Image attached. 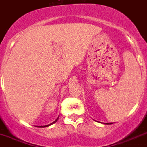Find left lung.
Listing matches in <instances>:
<instances>
[{
	"instance_id": "8db88e82",
	"label": "left lung",
	"mask_w": 147,
	"mask_h": 147,
	"mask_svg": "<svg viewBox=\"0 0 147 147\" xmlns=\"http://www.w3.org/2000/svg\"><path fill=\"white\" fill-rule=\"evenodd\" d=\"M106 124H107V125H109V124H112V123H106Z\"/></svg>"
}]
</instances>
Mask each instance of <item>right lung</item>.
Returning <instances> with one entry per match:
<instances>
[{
    "label": "right lung",
    "instance_id": "right-lung-1",
    "mask_svg": "<svg viewBox=\"0 0 147 147\" xmlns=\"http://www.w3.org/2000/svg\"><path fill=\"white\" fill-rule=\"evenodd\" d=\"M59 117H57V120H55L54 122H53V123H51V124H49V125H44V126H38V127H48V126L51 125H52V124H53V123H56V122H57V120H58V119H59Z\"/></svg>",
    "mask_w": 147,
    "mask_h": 147
}]
</instances>
